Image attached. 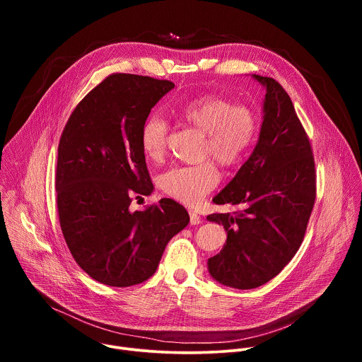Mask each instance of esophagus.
Listing matches in <instances>:
<instances>
[{
  "label": "esophagus",
  "instance_id": "esophagus-1",
  "mask_svg": "<svg viewBox=\"0 0 362 362\" xmlns=\"http://www.w3.org/2000/svg\"><path fill=\"white\" fill-rule=\"evenodd\" d=\"M189 216H190V225H199L202 222V218L193 211L189 212Z\"/></svg>",
  "mask_w": 362,
  "mask_h": 362
}]
</instances>
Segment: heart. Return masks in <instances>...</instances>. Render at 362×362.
<instances>
[{
	"mask_svg": "<svg viewBox=\"0 0 362 362\" xmlns=\"http://www.w3.org/2000/svg\"><path fill=\"white\" fill-rule=\"evenodd\" d=\"M183 120L203 132V158H215L222 166L239 165L257 134L256 113L246 105H233L225 97L209 94L189 101L182 109ZM169 122L159 113L150 115L140 130V144L150 162H160L168 148ZM221 180L212 159L199 165L175 166L159 179L165 194L185 204L194 206Z\"/></svg>",
	"mask_w": 362,
	"mask_h": 362,
	"instance_id": "1",
	"label": "heart"
}]
</instances>
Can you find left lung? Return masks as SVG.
<instances>
[{"mask_svg": "<svg viewBox=\"0 0 362 362\" xmlns=\"http://www.w3.org/2000/svg\"><path fill=\"white\" fill-rule=\"evenodd\" d=\"M267 87L264 122L250 158L214 199L240 206L209 221L228 232L222 250L208 261L211 275L236 289L275 278L298 252L317 197V172L309 137L285 88L253 74Z\"/></svg>", "mask_w": 362, "mask_h": 362, "instance_id": "1", "label": "left lung"}]
</instances>
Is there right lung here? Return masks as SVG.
I'll return each mask as SVG.
<instances>
[{
    "instance_id": "1",
    "label": "right lung",
    "mask_w": 362,
    "mask_h": 362,
    "mask_svg": "<svg viewBox=\"0 0 362 362\" xmlns=\"http://www.w3.org/2000/svg\"><path fill=\"white\" fill-rule=\"evenodd\" d=\"M175 84L113 73L73 110L59 143L57 209L77 265L109 286H132L158 269L169 240L190 221L173 199L132 212L153 183L140 144L151 109Z\"/></svg>"
}]
</instances>
